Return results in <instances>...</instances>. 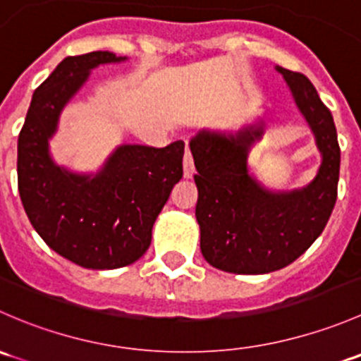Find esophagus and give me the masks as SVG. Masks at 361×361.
I'll use <instances>...</instances> for the list:
<instances>
[{"label":"esophagus","instance_id":"esophagus-1","mask_svg":"<svg viewBox=\"0 0 361 361\" xmlns=\"http://www.w3.org/2000/svg\"><path fill=\"white\" fill-rule=\"evenodd\" d=\"M195 173V167H194V159H192L190 154V148L187 145V150H185V157H183V176L185 178H192Z\"/></svg>","mask_w":361,"mask_h":361}]
</instances>
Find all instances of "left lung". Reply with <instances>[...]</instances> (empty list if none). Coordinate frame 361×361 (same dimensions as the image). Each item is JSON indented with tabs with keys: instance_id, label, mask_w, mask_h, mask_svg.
I'll return each mask as SVG.
<instances>
[{
	"instance_id": "obj_1",
	"label": "left lung",
	"mask_w": 361,
	"mask_h": 361,
	"mask_svg": "<svg viewBox=\"0 0 361 361\" xmlns=\"http://www.w3.org/2000/svg\"><path fill=\"white\" fill-rule=\"evenodd\" d=\"M276 71L292 90L322 154L311 183L271 190L251 174L248 155L264 136V120L238 133L202 129L190 140L202 257L234 274H267L292 264L318 239L337 201L341 148L332 113L307 76L281 66Z\"/></svg>"
}]
</instances>
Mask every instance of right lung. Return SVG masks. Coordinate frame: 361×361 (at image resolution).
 Returning a JSON list of instances; mask_svg holds the SVG:
<instances>
[{"label":"right lung","instance_id":"right-lung-1","mask_svg":"<svg viewBox=\"0 0 361 361\" xmlns=\"http://www.w3.org/2000/svg\"><path fill=\"white\" fill-rule=\"evenodd\" d=\"M108 50L66 57L35 90L17 145L20 201L39 238L85 269H118L147 253L152 228L183 176V141L164 148L120 145L97 173L54 162L49 141L90 69L123 63Z\"/></svg>","mask_w":361,"mask_h":361}]
</instances>
